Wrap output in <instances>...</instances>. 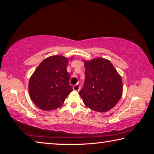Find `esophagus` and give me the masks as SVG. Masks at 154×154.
<instances>
[{"label": "esophagus", "instance_id": "34e87169", "mask_svg": "<svg viewBox=\"0 0 154 154\" xmlns=\"http://www.w3.org/2000/svg\"><path fill=\"white\" fill-rule=\"evenodd\" d=\"M72 88H73V90L75 91H79V90H80V85L79 84H76V85H75L73 87H72Z\"/></svg>", "mask_w": 154, "mask_h": 154}]
</instances>
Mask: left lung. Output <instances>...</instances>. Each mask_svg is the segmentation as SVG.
I'll return each instance as SVG.
<instances>
[{"instance_id":"1","label":"left lung","mask_w":154,"mask_h":154,"mask_svg":"<svg viewBox=\"0 0 154 154\" xmlns=\"http://www.w3.org/2000/svg\"><path fill=\"white\" fill-rule=\"evenodd\" d=\"M85 82L79 94L87 107L106 112L117 105L123 92L121 76L109 60L103 58L83 60Z\"/></svg>"}]
</instances>
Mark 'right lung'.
Segmentation results:
<instances>
[{"label": "right lung", "instance_id": "right-lung-1", "mask_svg": "<svg viewBox=\"0 0 154 154\" xmlns=\"http://www.w3.org/2000/svg\"><path fill=\"white\" fill-rule=\"evenodd\" d=\"M68 64L69 59L66 57L49 56L33 72L28 83V92L31 100L38 108L44 111L59 108L72 92L70 75L66 71Z\"/></svg>", "mask_w": 154, "mask_h": 154}]
</instances>
